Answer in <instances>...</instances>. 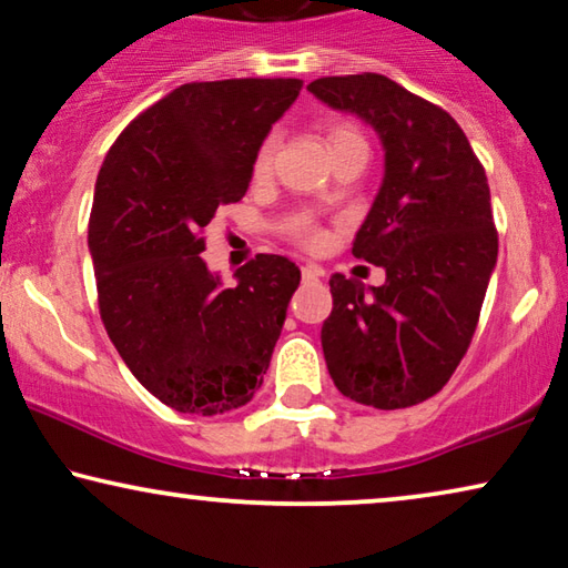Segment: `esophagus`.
<instances>
[{"mask_svg":"<svg viewBox=\"0 0 568 568\" xmlns=\"http://www.w3.org/2000/svg\"><path fill=\"white\" fill-rule=\"evenodd\" d=\"M301 275H303V281H318L321 275H324V270H318V267H313V265H306L301 270Z\"/></svg>","mask_w":568,"mask_h":568,"instance_id":"obj_1","label":"esophagus"}]
</instances>
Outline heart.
Instances as JSON below:
<instances>
[{
    "mask_svg": "<svg viewBox=\"0 0 568 568\" xmlns=\"http://www.w3.org/2000/svg\"><path fill=\"white\" fill-rule=\"evenodd\" d=\"M326 145L328 150H338V148H346V145H367L365 138H362V132L357 130V126L352 124H332L326 130ZM275 148L277 142L275 138H265L262 140V145L257 148V155H255V163H252V175L257 178V181H262V178H267L270 171H273V158H275ZM303 242L313 244L318 240L316 234H313L311 230L301 232L298 234Z\"/></svg>",
    "mask_w": 568,
    "mask_h": 568,
    "instance_id": "heart-1",
    "label": "heart"
}]
</instances>
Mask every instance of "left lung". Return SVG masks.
Wrapping results in <instances>:
<instances>
[{
    "label": "left lung",
    "mask_w": 568,
    "mask_h": 568,
    "mask_svg": "<svg viewBox=\"0 0 568 568\" xmlns=\"http://www.w3.org/2000/svg\"><path fill=\"white\" fill-rule=\"evenodd\" d=\"M308 91L357 114L385 150L383 185L352 247L385 270V283L365 287L338 273L328 281V375L362 405L410 408L459 367L497 265L485 168L452 114L387 75H326Z\"/></svg>",
    "instance_id": "obj_1"
}]
</instances>
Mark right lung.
Instances as JSON below:
<instances>
[{
	"label": "right lung",
	"instance_id": "add662e5",
	"mask_svg": "<svg viewBox=\"0 0 568 568\" xmlns=\"http://www.w3.org/2000/svg\"><path fill=\"white\" fill-rule=\"evenodd\" d=\"M301 79L183 83L116 138L89 219L99 313L142 387L178 413L219 416L262 385L295 262L257 255L224 287L201 252L216 209L242 201L257 148Z\"/></svg>",
	"mask_w": 568,
	"mask_h": 568
}]
</instances>
